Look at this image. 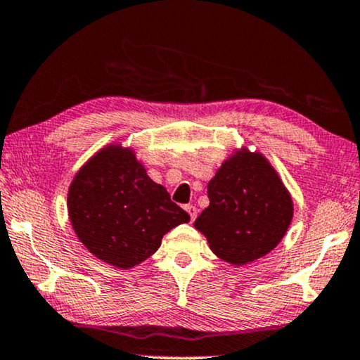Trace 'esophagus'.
Returning a JSON list of instances; mask_svg holds the SVG:
<instances>
[{"label": "esophagus", "instance_id": "34e87169", "mask_svg": "<svg viewBox=\"0 0 360 360\" xmlns=\"http://www.w3.org/2000/svg\"><path fill=\"white\" fill-rule=\"evenodd\" d=\"M185 211L188 212V214H190V221H191V222L195 221V219H196V214H198V210H196V207L193 206V205H186V206H185Z\"/></svg>", "mask_w": 360, "mask_h": 360}]
</instances>
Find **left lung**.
I'll list each match as a JSON object with an SVG mask.
<instances>
[{"label": "left lung", "instance_id": "left-lung-1", "mask_svg": "<svg viewBox=\"0 0 360 360\" xmlns=\"http://www.w3.org/2000/svg\"><path fill=\"white\" fill-rule=\"evenodd\" d=\"M210 206L195 227L219 258L247 264L283 240L292 221V200L262 154L232 155L207 184Z\"/></svg>", "mask_w": 360, "mask_h": 360}]
</instances>
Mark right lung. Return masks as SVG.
Returning a JSON list of instances; mask_svg holds the SVG:
<instances>
[{
  "label": "right lung",
  "mask_w": 360,
  "mask_h": 360,
  "mask_svg": "<svg viewBox=\"0 0 360 360\" xmlns=\"http://www.w3.org/2000/svg\"><path fill=\"white\" fill-rule=\"evenodd\" d=\"M76 236L92 255L133 268L158 252L164 233L190 216L154 184L133 150L108 146L82 167L68 193Z\"/></svg>",
  "instance_id": "right-lung-1"
}]
</instances>
